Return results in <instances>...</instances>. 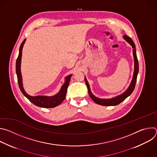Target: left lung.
Wrapping results in <instances>:
<instances>
[{
  "mask_svg": "<svg viewBox=\"0 0 157 157\" xmlns=\"http://www.w3.org/2000/svg\"><path fill=\"white\" fill-rule=\"evenodd\" d=\"M124 39L128 42L132 47L133 49V58H134V63H135V64H134V66H135V68H134V73H133V76L132 80V82L127 89V90L123 93L122 94L117 96L114 98H112L109 99H99L95 97L91 92L90 91V87H89V84L85 78V82L86 86L87 87V90H88V93L90 96L91 98L93 99L94 102L97 103L98 104L101 105H105V106H111V105H116L119 104L121 102H122L123 101H124L128 96H129L133 92L134 88H135L136 81H137V75L139 73V62H138V59L137 57V54H136V45L135 43L133 41L132 39L130 38L128 36L125 35L124 36Z\"/></svg>",
  "mask_w": 157,
  "mask_h": 157,
  "instance_id": "1",
  "label": "left lung"
}]
</instances>
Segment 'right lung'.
Wrapping results in <instances>:
<instances>
[{
    "mask_svg": "<svg viewBox=\"0 0 157 157\" xmlns=\"http://www.w3.org/2000/svg\"><path fill=\"white\" fill-rule=\"evenodd\" d=\"M25 39L23 42H22L20 44V49H19V54L18 56V58L16 61V73L17 75V79H18V83L19 87L21 93L23 94L33 104H34L35 105L41 107H44V108H52L55 107L58 105H59L65 99L67 89H68L70 79L71 77V75L67 76L66 78V82L64 84V85L62 86L60 91L55 96H52V97H48V96H31L27 94L24 89L23 87V85H22V79H21V75L20 72V63H21V52L22 48H23V46L24 44V43L25 41Z\"/></svg>",
    "mask_w": 157,
    "mask_h": 157,
    "instance_id": "obj_1",
    "label": "right lung"
}]
</instances>
